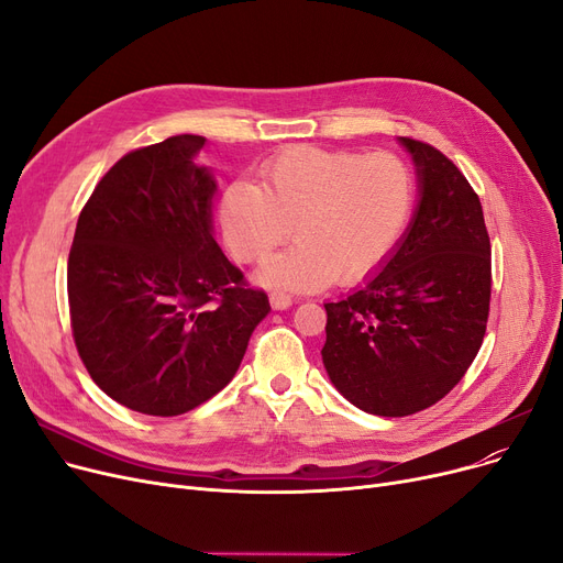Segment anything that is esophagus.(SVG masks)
Wrapping results in <instances>:
<instances>
[{"label":"esophagus","instance_id":"esophagus-1","mask_svg":"<svg viewBox=\"0 0 563 563\" xmlns=\"http://www.w3.org/2000/svg\"><path fill=\"white\" fill-rule=\"evenodd\" d=\"M269 303L274 310H287L291 306V297L285 291H272L269 294Z\"/></svg>","mask_w":563,"mask_h":563}]
</instances>
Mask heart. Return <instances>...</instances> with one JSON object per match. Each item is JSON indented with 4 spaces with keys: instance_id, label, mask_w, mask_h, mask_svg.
Segmentation results:
<instances>
[{
    "instance_id": "b5f03b06",
    "label": "heart",
    "mask_w": 563,
    "mask_h": 563,
    "mask_svg": "<svg viewBox=\"0 0 563 563\" xmlns=\"http://www.w3.org/2000/svg\"><path fill=\"white\" fill-rule=\"evenodd\" d=\"M412 200V177L393 153L297 145L272 157L257 187L230 185L219 202L223 240L234 260L264 266L266 285L312 291L333 276L349 285L372 274L399 236Z\"/></svg>"
}]
</instances>
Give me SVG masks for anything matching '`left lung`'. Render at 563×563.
Segmentation results:
<instances>
[{"mask_svg": "<svg viewBox=\"0 0 563 563\" xmlns=\"http://www.w3.org/2000/svg\"><path fill=\"white\" fill-rule=\"evenodd\" d=\"M418 166L420 207L383 269L327 303L323 365L372 416L406 418L445 397L486 335L490 236L477 191L433 145L401 136Z\"/></svg>", "mask_w": 563, "mask_h": 563, "instance_id": "left-lung-1", "label": "left lung"}]
</instances>
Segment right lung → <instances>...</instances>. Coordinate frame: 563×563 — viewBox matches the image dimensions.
I'll list each match as a JSON object with an SVG mask.
<instances>
[{"mask_svg": "<svg viewBox=\"0 0 563 563\" xmlns=\"http://www.w3.org/2000/svg\"><path fill=\"white\" fill-rule=\"evenodd\" d=\"M205 136L123 155L81 207L68 255V308L84 367L118 404L175 418L223 390L269 312L264 289L212 236Z\"/></svg>", "mask_w": 563, "mask_h": 563, "instance_id": "add662e5", "label": "right lung"}]
</instances>
